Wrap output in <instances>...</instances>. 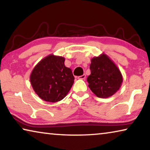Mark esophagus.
<instances>
[{"instance_id":"34e87169","label":"esophagus","mask_w":150,"mask_h":150,"mask_svg":"<svg viewBox=\"0 0 150 150\" xmlns=\"http://www.w3.org/2000/svg\"><path fill=\"white\" fill-rule=\"evenodd\" d=\"M86 78V75L83 74V75H81L79 77H78V79H85Z\"/></svg>"}]
</instances>
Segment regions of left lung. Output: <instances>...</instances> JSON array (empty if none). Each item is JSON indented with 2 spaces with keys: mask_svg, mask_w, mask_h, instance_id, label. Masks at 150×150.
<instances>
[{
  "mask_svg": "<svg viewBox=\"0 0 150 150\" xmlns=\"http://www.w3.org/2000/svg\"><path fill=\"white\" fill-rule=\"evenodd\" d=\"M91 75L87 77L88 87L99 98H108L117 92L123 81L117 66L106 54L91 59Z\"/></svg>",
  "mask_w": 150,
  "mask_h": 150,
  "instance_id": "8db88e82",
  "label": "left lung"
}]
</instances>
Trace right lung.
I'll use <instances>...</instances> for the list:
<instances>
[{
  "label": "right lung",
  "instance_id": "obj_1",
  "mask_svg": "<svg viewBox=\"0 0 150 150\" xmlns=\"http://www.w3.org/2000/svg\"><path fill=\"white\" fill-rule=\"evenodd\" d=\"M65 58L49 55L35 66L30 83L40 98L47 102L62 100L74 83L71 69L65 67Z\"/></svg>",
  "mask_w": 150,
  "mask_h": 150
}]
</instances>
